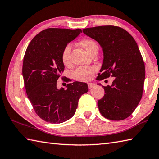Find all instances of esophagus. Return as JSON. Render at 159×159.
Returning a JSON list of instances; mask_svg holds the SVG:
<instances>
[{"label":"esophagus","mask_w":159,"mask_h":159,"mask_svg":"<svg viewBox=\"0 0 159 159\" xmlns=\"http://www.w3.org/2000/svg\"><path fill=\"white\" fill-rule=\"evenodd\" d=\"M88 86H89V89H90L92 88L94 86V84L93 83H89L88 84Z\"/></svg>","instance_id":"1"}]
</instances>
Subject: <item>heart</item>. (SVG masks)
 Masks as SVG:
<instances>
[{"mask_svg":"<svg viewBox=\"0 0 159 159\" xmlns=\"http://www.w3.org/2000/svg\"><path fill=\"white\" fill-rule=\"evenodd\" d=\"M80 44L90 54L95 49H98V45L96 42L91 39H84L80 42ZM70 50H71V46L70 45H67L62 51V61L65 65H68L70 62ZM97 68L93 66H80L74 70L73 73V78L81 82H86L92 78Z\"/></svg>","mask_w":159,"mask_h":159,"instance_id":"1","label":"heart"}]
</instances>
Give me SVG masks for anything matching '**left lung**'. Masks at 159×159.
I'll return each mask as SVG.
<instances>
[{
	"mask_svg": "<svg viewBox=\"0 0 159 159\" xmlns=\"http://www.w3.org/2000/svg\"><path fill=\"white\" fill-rule=\"evenodd\" d=\"M83 33L100 45L103 65L98 80L115 77L111 86H104L105 95L98 101L101 115L122 120L135 111L142 97L145 65L136 41L120 27L102 26L83 29Z\"/></svg>",
	"mask_w": 159,
	"mask_h": 159,
	"instance_id": "8db88e82",
	"label": "left lung"
}]
</instances>
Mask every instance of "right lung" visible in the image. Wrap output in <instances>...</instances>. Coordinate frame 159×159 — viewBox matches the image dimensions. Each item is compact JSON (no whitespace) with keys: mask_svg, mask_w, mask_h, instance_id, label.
<instances>
[{"mask_svg":"<svg viewBox=\"0 0 159 159\" xmlns=\"http://www.w3.org/2000/svg\"><path fill=\"white\" fill-rule=\"evenodd\" d=\"M82 30L48 29L37 34L24 57L22 75L27 96L36 114L54 124L75 114L80 97L89 91L86 83L74 82L58 89L56 82L64 71L62 53Z\"/></svg>","mask_w":159,"mask_h":159,"instance_id":"right-lung-1","label":"right lung"}]
</instances>
